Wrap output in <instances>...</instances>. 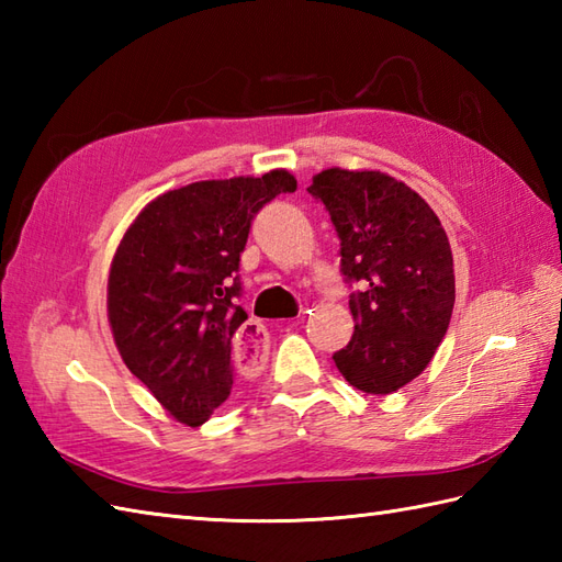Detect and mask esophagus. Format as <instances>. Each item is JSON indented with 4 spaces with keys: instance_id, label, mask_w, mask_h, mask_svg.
I'll return each mask as SVG.
<instances>
[{
    "instance_id": "esophagus-1",
    "label": "esophagus",
    "mask_w": 562,
    "mask_h": 562,
    "mask_svg": "<svg viewBox=\"0 0 562 562\" xmlns=\"http://www.w3.org/2000/svg\"><path fill=\"white\" fill-rule=\"evenodd\" d=\"M268 360V333L258 321H248L236 336V362L244 367H260Z\"/></svg>"
}]
</instances>
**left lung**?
<instances>
[{
	"mask_svg": "<svg viewBox=\"0 0 562 562\" xmlns=\"http://www.w3.org/2000/svg\"><path fill=\"white\" fill-rule=\"evenodd\" d=\"M308 193L324 202L340 238L355 333L333 355L355 389L386 396L432 360L453 312V258L432 207L381 171L326 169Z\"/></svg>",
	"mask_w": 562,
	"mask_h": 562,
	"instance_id": "left-lung-1",
	"label": "left lung"
}]
</instances>
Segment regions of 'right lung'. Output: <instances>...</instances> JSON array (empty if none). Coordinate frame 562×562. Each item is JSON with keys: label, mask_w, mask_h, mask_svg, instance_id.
Wrapping results in <instances>:
<instances>
[{"label": "right lung", "mask_w": 562, "mask_h": 562, "mask_svg": "<svg viewBox=\"0 0 562 562\" xmlns=\"http://www.w3.org/2000/svg\"><path fill=\"white\" fill-rule=\"evenodd\" d=\"M294 190L284 169L190 183L154 198L117 244L109 272L115 348L178 423L198 427L229 398L248 318L236 272L250 220Z\"/></svg>", "instance_id": "obj_1"}]
</instances>
